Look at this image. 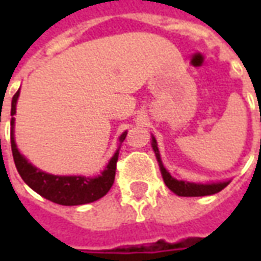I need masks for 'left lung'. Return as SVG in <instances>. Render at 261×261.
I'll return each mask as SVG.
<instances>
[{"mask_svg": "<svg viewBox=\"0 0 261 261\" xmlns=\"http://www.w3.org/2000/svg\"><path fill=\"white\" fill-rule=\"evenodd\" d=\"M152 137L151 140V145H152L153 152L156 156V161L159 164V169L164 177L165 185L168 186L170 192H173L177 196L181 197H201V196H210V194H215V193L221 192L222 189L228 186L230 180H222V181H213V183H193V181L186 180H177L173 176L170 175L169 172L166 170V168L162 164V159L159 155L158 142L155 140V137Z\"/></svg>", "mask_w": 261, "mask_h": 261, "instance_id": "8db88e82", "label": "left lung"}]
</instances>
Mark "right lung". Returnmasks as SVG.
I'll list each match as a JSON object with an SVG mask.
<instances>
[{
	"label": "right lung",
	"instance_id": "right-lung-1",
	"mask_svg": "<svg viewBox=\"0 0 261 261\" xmlns=\"http://www.w3.org/2000/svg\"><path fill=\"white\" fill-rule=\"evenodd\" d=\"M20 89L12 97L11 103V148L14 155V162L20 177L23 179L32 190L40 194L50 201L60 205H82L88 202H93L106 196V193L113 186L116 176V164L119 159V151L121 142L125 140L127 131L119 137V148L106 165V168L97 176H59L46 173L28 161L19 152L15 142V117L16 114V103L19 97Z\"/></svg>",
	"mask_w": 261,
	"mask_h": 261
}]
</instances>
